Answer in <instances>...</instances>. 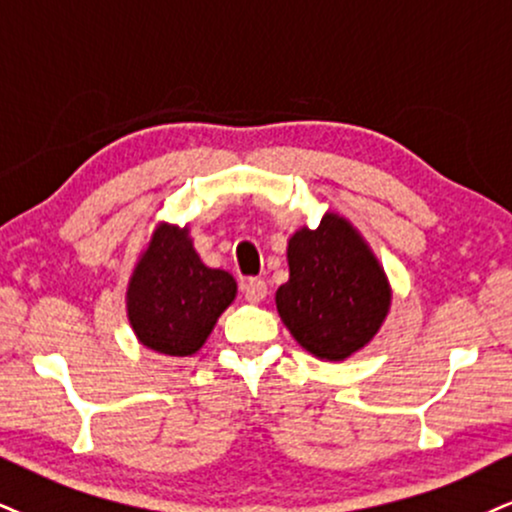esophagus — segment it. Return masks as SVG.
<instances>
[{"mask_svg": "<svg viewBox=\"0 0 512 512\" xmlns=\"http://www.w3.org/2000/svg\"><path fill=\"white\" fill-rule=\"evenodd\" d=\"M242 292H244L246 301H251V304H258V301L266 299L268 285L261 280V277H249V280L242 282Z\"/></svg>", "mask_w": 512, "mask_h": 512, "instance_id": "esophagus-1", "label": "esophagus"}]
</instances>
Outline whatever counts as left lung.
<instances>
[{
    "mask_svg": "<svg viewBox=\"0 0 512 512\" xmlns=\"http://www.w3.org/2000/svg\"><path fill=\"white\" fill-rule=\"evenodd\" d=\"M289 282L275 294L282 323L325 361H344L375 337L389 311L384 270L344 218L327 213L289 239Z\"/></svg>",
    "mask_w": 512,
    "mask_h": 512,
    "instance_id": "8db88e82",
    "label": "left lung"
}]
</instances>
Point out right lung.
Listing matches in <instances>:
<instances>
[{"instance_id":"1","label":"right lung","mask_w":512,"mask_h":512,"mask_svg":"<svg viewBox=\"0 0 512 512\" xmlns=\"http://www.w3.org/2000/svg\"><path fill=\"white\" fill-rule=\"evenodd\" d=\"M237 294L235 277L206 268L187 227L154 232L128 287V315L137 339L166 356H192Z\"/></svg>"}]
</instances>
